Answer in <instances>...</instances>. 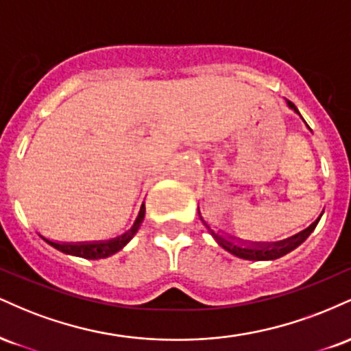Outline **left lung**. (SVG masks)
<instances>
[{
	"label": "left lung",
	"instance_id": "obj_1",
	"mask_svg": "<svg viewBox=\"0 0 351 351\" xmlns=\"http://www.w3.org/2000/svg\"><path fill=\"white\" fill-rule=\"evenodd\" d=\"M285 104H287V107L292 108L297 115H300V112L297 110V107L293 106L291 100L285 99ZM300 119H302V115H300ZM305 125H307V122H305ZM307 128H310L308 125H307ZM198 213H199V208H198ZM322 215H324V213H322ZM322 215L318 216L307 229L300 231L299 234L287 237V239H284V241H277V243H249V241L237 239V237H232V236L226 237V236L221 234L219 231H215V229L209 226L206 221L203 219L201 213H199V217H201V221H203L204 226L208 228L209 234L215 237L216 243L219 244L223 249H226L229 254H232V256L241 257V259H245V261H274V259H279V257L293 251L295 247H299V245L304 243V241L307 239L310 234H312L313 229H315V226L318 224V221H320Z\"/></svg>",
	"mask_w": 351,
	"mask_h": 351
}]
</instances>
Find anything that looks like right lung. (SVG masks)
I'll return each instance as SVG.
<instances>
[{
	"instance_id": "1",
	"label": "right lung",
	"mask_w": 351,
	"mask_h": 351,
	"mask_svg": "<svg viewBox=\"0 0 351 351\" xmlns=\"http://www.w3.org/2000/svg\"><path fill=\"white\" fill-rule=\"evenodd\" d=\"M145 217V204L140 208L138 216H136L134 226L128 229L127 232H123L122 236H117L114 239L108 241H92V243H56V241L47 239V237L41 236L47 244H51L52 247L58 249V251L69 254V256H77L84 257V259H106V257L114 256L115 252L122 251V249L132 241V237L136 234L140 226L143 223Z\"/></svg>"
}]
</instances>
